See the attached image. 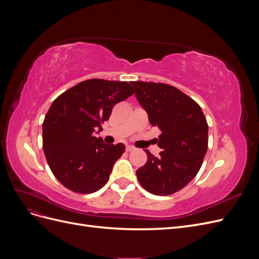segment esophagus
I'll use <instances>...</instances> for the list:
<instances>
[{
    "instance_id": "1",
    "label": "esophagus",
    "mask_w": 259,
    "mask_h": 259,
    "mask_svg": "<svg viewBox=\"0 0 259 259\" xmlns=\"http://www.w3.org/2000/svg\"><path fill=\"white\" fill-rule=\"evenodd\" d=\"M134 149H135V148L133 147V146H130V145H127V146H126V151H127V152L133 151V150H134Z\"/></svg>"
}]
</instances>
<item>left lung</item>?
<instances>
[{"mask_svg":"<svg viewBox=\"0 0 259 259\" xmlns=\"http://www.w3.org/2000/svg\"><path fill=\"white\" fill-rule=\"evenodd\" d=\"M139 105L152 126L161 130L160 156L146 150L148 160L136 170L147 191L169 195L183 189L198 174L207 151V122L201 107L174 86L131 82Z\"/></svg>","mask_w":259,"mask_h":259,"instance_id":"8db88e82","label":"left lung"}]
</instances>
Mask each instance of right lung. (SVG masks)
Instances as JSON below:
<instances>
[{
	"label": "right lung",
	"mask_w": 259,
	"mask_h": 259,
	"mask_svg": "<svg viewBox=\"0 0 259 259\" xmlns=\"http://www.w3.org/2000/svg\"><path fill=\"white\" fill-rule=\"evenodd\" d=\"M134 94L127 82L86 80L53 101L43 122V150L58 182L77 193H93L109 180L125 151L123 144L107 145L95 134L112 108Z\"/></svg>",
	"instance_id": "obj_1"
}]
</instances>
